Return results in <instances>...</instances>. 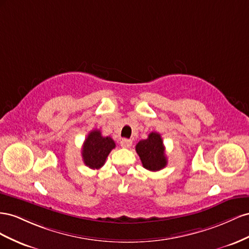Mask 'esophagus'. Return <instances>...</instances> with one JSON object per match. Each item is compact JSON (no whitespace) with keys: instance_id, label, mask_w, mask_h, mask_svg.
Segmentation results:
<instances>
[{"instance_id":"34e87169","label":"esophagus","mask_w":249,"mask_h":249,"mask_svg":"<svg viewBox=\"0 0 249 249\" xmlns=\"http://www.w3.org/2000/svg\"><path fill=\"white\" fill-rule=\"evenodd\" d=\"M132 145V141L128 140V139H123L121 141V146L123 148H130Z\"/></svg>"}]
</instances>
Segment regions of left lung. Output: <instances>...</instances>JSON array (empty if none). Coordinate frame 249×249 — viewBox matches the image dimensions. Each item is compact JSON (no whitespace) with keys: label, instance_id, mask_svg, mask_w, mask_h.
Instances as JSON below:
<instances>
[{"label":"left lung","instance_id":"obj_1","mask_svg":"<svg viewBox=\"0 0 249 249\" xmlns=\"http://www.w3.org/2000/svg\"><path fill=\"white\" fill-rule=\"evenodd\" d=\"M143 167L149 171H160L167 166V156L162 139L158 132H150L146 140H142L136 146Z\"/></svg>","mask_w":249,"mask_h":249}]
</instances>
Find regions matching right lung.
I'll use <instances>...</instances> for the list:
<instances>
[{"label": "right lung", "instance_id": "right-lung-1", "mask_svg": "<svg viewBox=\"0 0 249 249\" xmlns=\"http://www.w3.org/2000/svg\"><path fill=\"white\" fill-rule=\"evenodd\" d=\"M115 147V141L110 137H102L98 129L91 130L82 146L83 162L90 169H100Z\"/></svg>", "mask_w": 249, "mask_h": 249}]
</instances>
